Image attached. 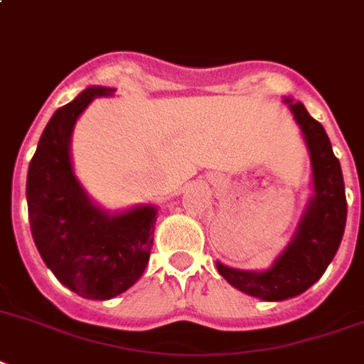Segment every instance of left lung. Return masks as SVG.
<instances>
[{"mask_svg": "<svg viewBox=\"0 0 364 364\" xmlns=\"http://www.w3.org/2000/svg\"><path fill=\"white\" fill-rule=\"evenodd\" d=\"M307 143L312 165L314 195L303 214L292 242L262 272L229 268L218 262V272L240 292L264 301H283L299 296L316 283L327 269L344 236L346 191L341 161L333 154L323 126L314 121L301 102L284 98Z\"/></svg>", "mask_w": 364, "mask_h": 364, "instance_id": "1", "label": "left lung"}]
</instances>
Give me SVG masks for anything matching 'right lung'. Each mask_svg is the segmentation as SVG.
I'll return each mask as SVG.
<instances>
[{
    "label": "right lung",
    "instance_id": "obj_1",
    "mask_svg": "<svg viewBox=\"0 0 364 364\" xmlns=\"http://www.w3.org/2000/svg\"><path fill=\"white\" fill-rule=\"evenodd\" d=\"M113 91L89 87L53 113L26 186L31 234L44 264L72 292L100 301L126 292L143 275L158 214L152 204L121 214L98 208L72 169L70 137L77 117L96 96Z\"/></svg>",
    "mask_w": 364,
    "mask_h": 364
}]
</instances>
